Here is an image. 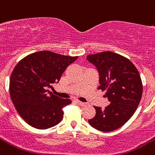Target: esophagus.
Listing matches in <instances>:
<instances>
[{
	"label": "esophagus",
	"mask_w": 155,
	"mask_h": 155,
	"mask_svg": "<svg viewBox=\"0 0 155 155\" xmlns=\"http://www.w3.org/2000/svg\"><path fill=\"white\" fill-rule=\"evenodd\" d=\"M76 102L79 104V105H81V106H86V103H85V102H80V101H76Z\"/></svg>",
	"instance_id": "34e87169"
}]
</instances>
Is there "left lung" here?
I'll return each instance as SVG.
<instances>
[{
  "label": "left lung",
  "mask_w": 155,
  "mask_h": 155,
  "mask_svg": "<svg viewBox=\"0 0 155 155\" xmlns=\"http://www.w3.org/2000/svg\"><path fill=\"white\" fill-rule=\"evenodd\" d=\"M97 68L100 86L110 104L104 109L94 106L95 115L89 125L101 131H112L125 124L141 99L142 82L137 68L123 56L110 51L89 54L86 58Z\"/></svg>",
  "instance_id": "obj_1"
}]
</instances>
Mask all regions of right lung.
<instances>
[{
  "mask_svg": "<svg viewBox=\"0 0 155 155\" xmlns=\"http://www.w3.org/2000/svg\"><path fill=\"white\" fill-rule=\"evenodd\" d=\"M77 58L43 50L25 56L16 65L10 78V95L16 110L30 126L47 129L62 121L63 108L72 101L53 95L48 88L60 81Z\"/></svg>",
  "mask_w": 155,
  "mask_h": 155,
  "instance_id": "obj_1",
  "label": "right lung"
}]
</instances>
